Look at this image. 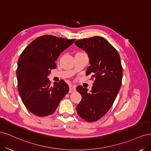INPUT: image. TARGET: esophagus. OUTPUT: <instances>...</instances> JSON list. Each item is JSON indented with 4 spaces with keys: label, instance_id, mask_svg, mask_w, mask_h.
Returning <instances> with one entry per match:
<instances>
[{
    "label": "esophagus",
    "instance_id": "esophagus-1",
    "mask_svg": "<svg viewBox=\"0 0 151 151\" xmlns=\"http://www.w3.org/2000/svg\"><path fill=\"white\" fill-rule=\"evenodd\" d=\"M69 87H70V90H69L70 93H73V92H74L76 90V86L75 85H70Z\"/></svg>",
    "mask_w": 151,
    "mask_h": 151
}]
</instances>
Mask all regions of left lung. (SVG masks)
Listing matches in <instances>:
<instances>
[{
    "label": "left lung",
    "instance_id": "obj_1",
    "mask_svg": "<svg viewBox=\"0 0 151 151\" xmlns=\"http://www.w3.org/2000/svg\"><path fill=\"white\" fill-rule=\"evenodd\" d=\"M75 45L88 54L90 66L86 75L95 78L91 90L78 86L82 99L76 106L78 114L88 122H95L104 116L112 106L122 85L123 71L119 52L100 36L83 39Z\"/></svg>",
    "mask_w": 151,
    "mask_h": 151
}]
</instances>
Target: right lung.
Here are the masks:
<instances>
[{"mask_svg": "<svg viewBox=\"0 0 151 151\" xmlns=\"http://www.w3.org/2000/svg\"><path fill=\"white\" fill-rule=\"evenodd\" d=\"M75 40H66L51 35L37 37L21 53L17 68L18 91L27 109L39 116L55 112L60 101L69 91L64 80L50 86L51 70L61 53Z\"/></svg>", "mask_w": 151, "mask_h": 151, "instance_id": "obj_1", "label": "right lung"}]
</instances>
